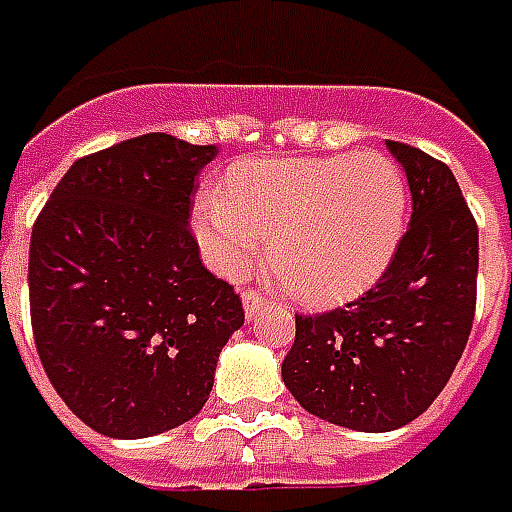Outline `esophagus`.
<instances>
[{
	"instance_id": "34e87169",
	"label": "esophagus",
	"mask_w": 512,
	"mask_h": 512,
	"mask_svg": "<svg viewBox=\"0 0 512 512\" xmlns=\"http://www.w3.org/2000/svg\"><path fill=\"white\" fill-rule=\"evenodd\" d=\"M242 306H245V317H248V320H253V317L262 311L264 297L259 295V292H253V289H250V292H245V295H242Z\"/></svg>"
}]
</instances>
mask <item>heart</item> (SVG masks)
Here are the masks:
<instances>
[{"mask_svg":"<svg viewBox=\"0 0 512 512\" xmlns=\"http://www.w3.org/2000/svg\"><path fill=\"white\" fill-rule=\"evenodd\" d=\"M408 206V179L389 154L267 157L231 170L226 192L206 190L192 228L209 267L228 278L248 273L270 242L292 295L322 303L383 273Z\"/></svg>","mask_w":512,"mask_h":512,"instance_id":"1","label":"heart"}]
</instances>
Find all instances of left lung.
Wrapping results in <instances>:
<instances>
[{"label":"left lung","instance_id":"obj_1","mask_svg":"<svg viewBox=\"0 0 512 512\" xmlns=\"http://www.w3.org/2000/svg\"><path fill=\"white\" fill-rule=\"evenodd\" d=\"M411 187V226L369 292L333 311L297 314L281 364L308 413L358 433H389L430 408L469 342L477 303V223L452 170L386 143Z\"/></svg>","mask_w":512,"mask_h":512}]
</instances>
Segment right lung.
Instances as JSON below:
<instances>
[{
	"label": "right lung",
	"mask_w": 512,
	"mask_h": 512,
	"mask_svg": "<svg viewBox=\"0 0 512 512\" xmlns=\"http://www.w3.org/2000/svg\"><path fill=\"white\" fill-rule=\"evenodd\" d=\"M215 146L165 132L76 159L32 226L30 317L54 391L110 438L190 422L245 311L190 231Z\"/></svg>",
	"instance_id": "obj_1"
}]
</instances>
